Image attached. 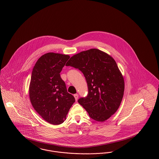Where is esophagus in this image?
<instances>
[{"mask_svg":"<svg viewBox=\"0 0 159 159\" xmlns=\"http://www.w3.org/2000/svg\"><path fill=\"white\" fill-rule=\"evenodd\" d=\"M74 97H75V98L76 101H77V100H78V95L77 93L74 94Z\"/></svg>","mask_w":159,"mask_h":159,"instance_id":"34e87169","label":"esophagus"}]
</instances>
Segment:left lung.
Instances as JSON below:
<instances>
[{"mask_svg": "<svg viewBox=\"0 0 159 159\" xmlns=\"http://www.w3.org/2000/svg\"><path fill=\"white\" fill-rule=\"evenodd\" d=\"M66 66L78 69L86 78L88 93L78 102L91 118L103 122L116 113L124 95V81L113 57L91 49L74 55Z\"/></svg>", "mask_w": 159, "mask_h": 159, "instance_id": "8db88e82", "label": "left lung"}]
</instances>
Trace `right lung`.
Masks as SVG:
<instances>
[{"label": "right lung", "instance_id": "right-lung-1", "mask_svg": "<svg viewBox=\"0 0 159 159\" xmlns=\"http://www.w3.org/2000/svg\"><path fill=\"white\" fill-rule=\"evenodd\" d=\"M69 58L68 55L46 53L38 59L32 71L29 86L31 103L43 119L54 125L64 122L75 102L60 75Z\"/></svg>", "mask_w": 159, "mask_h": 159}]
</instances>
